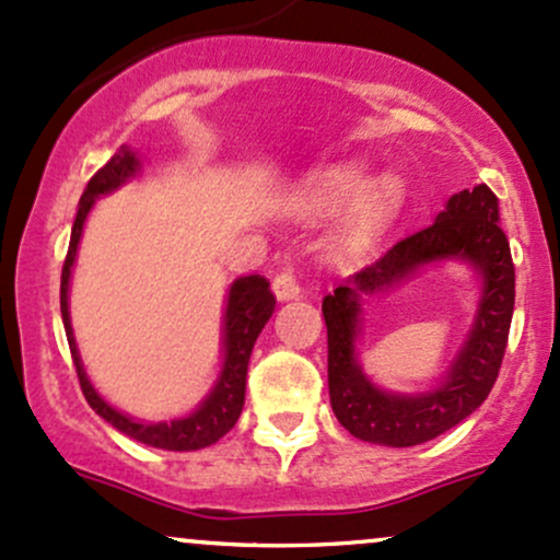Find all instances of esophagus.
<instances>
[{
  "instance_id": "esophagus-1",
  "label": "esophagus",
  "mask_w": 560,
  "mask_h": 560,
  "mask_svg": "<svg viewBox=\"0 0 560 560\" xmlns=\"http://www.w3.org/2000/svg\"><path fill=\"white\" fill-rule=\"evenodd\" d=\"M272 291H275V296H278L280 301L299 299L301 285H299L296 275H293L291 269H282V272H278V275H275V278H272Z\"/></svg>"
}]
</instances>
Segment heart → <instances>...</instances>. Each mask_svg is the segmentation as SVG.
Wrapping results in <instances>:
<instances>
[{
    "instance_id": "b5f03b06",
    "label": "heart",
    "mask_w": 560,
    "mask_h": 560,
    "mask_svg": "<svg viewBox=\"0 0 560 560\" xmlns=\"http://www.w3.org/2000/svg\"><path fill=\"white\" fill-rule=\"evenodd\" d=\"M362 185V168L360 166H332L319 172L312 182V206L314 209H336L343 200L353 196L357 187ZM401 198V182L392 174L378 177L362 187L354 200L343 211L341 224H338V243L347 250H357L368 246L373 237L381 235L399 211Z\"/></svg>"
}]
</instances>
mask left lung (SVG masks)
Listing matches in <instances>:
<instances>
[{
  "label": "left lung",
  "instance_id": "obj_1",
  "mask_svg": "<svg viewBox=\"0 0 560 560\" xmlns=\"http://www.w3.org/2000/svg\"><path fill=\"white\" fill-rule=\"evenodd\" d=\"M498 203L487 185L460 190L436 222L401 237L378 261L351 275L349 282L323 299L330 405L351 436L386 447H416L466 420L489 397L505 357L516 304V269L511 243L500 228ZM442 258H463L480 269L485 291L475 330L442 387L429 395L381 393L363 378L355 362L359 296L396 284L423 262Z\"/></svg>",
  "mask_w": 560,
  "mask_h": 560
}]
</instances>
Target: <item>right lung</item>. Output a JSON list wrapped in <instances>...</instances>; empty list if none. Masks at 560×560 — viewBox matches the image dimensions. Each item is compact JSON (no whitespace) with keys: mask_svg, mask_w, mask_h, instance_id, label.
<instances>
[{"mask_svg":"<svg viewBox=\"0 0 560 560\" xmlns=\"http://www.w3.org/2000/svg\"><path fill=\"white\" fill-rule=\"evenodd\" d=\"M137 168H140L137 155L131 153V148H127V144H121V148L116 150V155L86 182L84 196L79 200V213L77 222H73L71 243H68L66 264H62L60 275L62 325H66L68 347H71L73 364H77L81 392H84L86 401H90V407L100 418H105L113 429L127 433V436L137 439V442L148 444V447L172 452L203 450L209 447V444L219 442V439L237 423V418H241L243 399H246V373L250 349H254L256 338H259L267 319L272 317L275 293L269 291V280L261 278V275H248V278L232 282L228 312H224V368L217 386H213V392L200 401L196 412H190L187 418L168 420V423L166 420H163V423H140V420H131L129 416H124V412L113 410L108 401L94 392L90 378H86L84 373V364H81L77 341H73L71 330V314H68V280H71V267L73 259H77L79 237L81 230H84L86 213H90L92 203L100 196H108L116 187H121L129 177H135Z\"/></svg>","mask_w":560,"mask_h":560,"instance_id":"right-lung-1","label":"right lung"}]
</instances>
